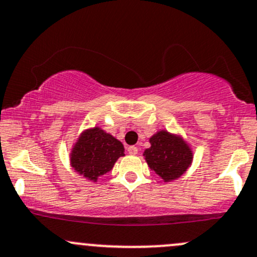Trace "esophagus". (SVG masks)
I'll list each match as a JSON object with an SVG mask.
<instances>
[{
    "label": "esophagus",
    "mask_w": 257,
    "mask_h": 257,
    "mask_svg": "<svg viewBox=\"0 0 257 257\" xmlns=\"http://www.w3.org/2000/svg\"><path fill=\"white\" fill-rule=\"evenodd\" d=\"M128 153L131 154V155H137V154H138V148L137 147H129L128 148Z\"/></svg>",
    "instance_id": "obj_1"
}]
</instances>
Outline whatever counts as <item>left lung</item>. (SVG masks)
I'll use <instances>...</instances> for the list:
<instances>
[{"label":"left lung","mask_w":257,"mask_h":257,"mask_svg":"<svg viewBox=\"0 0 257 257\" xmlns=\"http://www.w3.org/2000/svg\"><path fill=\"white\" fill-rule=\"evenodd\" d=\"M150 148L145 149L148 166L164 180L171 182L185 174L193 160L190 144L180 134L159 131L149 139Z\"/></svg>","instance_id":"obj_1"}]
</instances>
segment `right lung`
Segmentation results:
<instances>
[{
    "label": "right lung",
    "instance_id": "right-lung-1",
    "mask_svg": "<svg viewBox=\"0 0 257 257\" xmlns=\"http://www.w3.org/2000/svg\"><path fill=\"white\" fill-rule=\"evenodd\" d=\"M124 156L123 144L99 126L86 129L77 138L70 153V165L81 176L97 182Z\"/></svg>",
    "mask_w": 257,
    "mask_h": 257
}]
</instances>
